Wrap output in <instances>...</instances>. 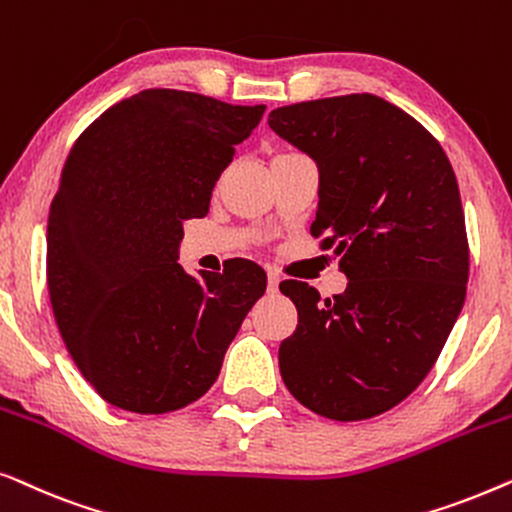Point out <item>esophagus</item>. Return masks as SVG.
Segmentation results:
<instances>
[{
  "mask_svg": "<svg viewBox=\"0 0 512 512\" xmlns=\"http://www.w3.org/2000/svg\"><path fill=\"white\" fill-rule=\"evenodd\" d=\"M279 291V277L275 272H270L268 275V293H277Z\"/></svg>",
  "mask_w": 512,
  "mask_h": 512,
  "instance_id": "34e87169",
  "label": "esophagus"
}]
</instances>
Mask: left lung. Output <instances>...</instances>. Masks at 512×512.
<instances>
[{"instance_id": "1", "label": "left lung", "mask_w": 512, "mask_h": 512, "mask_svg": "<svg viewBox=\"0 0 512 512\" xmlns=\"http://www.w3.org/2000/svg\"><path fill=\"white\" fill-rule=\"evenodd\" d=\"M319 170L312 233L340 256L345 293L282 282L298 326L279 345L286 389L338 422L382 415L429 375L466 298L468 240L454 170L424 125L356 93L270 111Z\"/></svg>"}]
</instances>
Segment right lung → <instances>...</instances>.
Segmentation results:
<instances>
[{
	"label": "right lung",
	"mask_w": 512,
	"mask_h": 512,
	"mask_svg": "<svg viewBox=\"0 0 512 512\" xmlns=\"http://www.w3.org/2000/svg\"><path fill=\"white\" fill-rule=\"evenodd\" d=\"M263 111L151 88L69 151L48 214V293L74 363L116 408L160 415L198 401L263 296L265 272L244 258L200 277L177 263L184 223L209 212Z\"/></svg>",
	"instance_id": "right-lung-1"
}]
</instances>
